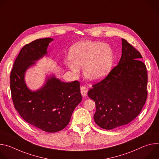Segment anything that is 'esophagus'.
Returning a JSON list of instances; mask_svg holds the SVG:
<instances>
[{
    "label": "esophagus",
    "mask_w": 159,
    "mask_h": 159,
    "mask_svg": "<svg viewBox=\"0 0 159 159\" xmlns=\"http://www.w3.org/2000/svg\"><path fill=\"white\" fill-rule=\"evenodd\" d=\"M87 91H88V90L85 87H84V86L81 87L80 93H81V94L83 97H86L87 96Z\"/></svg>",
    "instance_id": "1"
}]
</instances>
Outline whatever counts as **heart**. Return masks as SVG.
I'll list each match as a JSON object with an SVG mask.
<instances>
[{"label":"heart","mask_w":159,"mask_h":159,"mask_svg":"<svg viewBox=\"0 0 159 159\" xmlns=\"http://www.w3.org/2000/svg\"><path fill=\"white\" fill-rule=\"evenodd\" d=\"M70 62L67 66L75 74L84 68L85 78L91 82L103 79L109 72L113 63V53L107 44L99 41L79 43L70 49Z\"/></svg>","instance_id":"b5f03b06"}]
</instances>
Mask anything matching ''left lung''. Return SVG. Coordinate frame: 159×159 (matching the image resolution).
Instances as JSON below:
<instances>
[{
    "label": "left lung",
    "mask_w": 159,
    "mask_h": 159,
    "mask_svg": "<svg viewBox=\"0 0 159 159\" xmlns=\"http://www.w3.org/2000/svg\"><path fill=\"white\" fill-rule=\"evenodd\" d=\"M117 66L100 82L93 85L88 96L96 107L94 119L101 128L112 129L137 117L147 98V68L140 52L125 39Z\"/></svg>",
    "instance_id": "1"
}]
</instances>
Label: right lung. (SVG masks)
<instances>
[{"label": "right lung", "instance_id": "obj_1", "mask_svg": "<svg viewBox=\"0 0 159 159\" xmlns=\"http://www.w3.org/2000/svg\"><path fill=\"white\" fill-rule=\"evenodd\" d=\"M53 39H38L22 48L10 75V87L15 109L30 125L49 133L59 131L69 123L72 112L82 101L80 83L64 82L51 75L44 85L33 91L25 82L28 69L47 55Z\"/></svg>", "mask_w": 159, "mask_h": 159}]
</instances>
